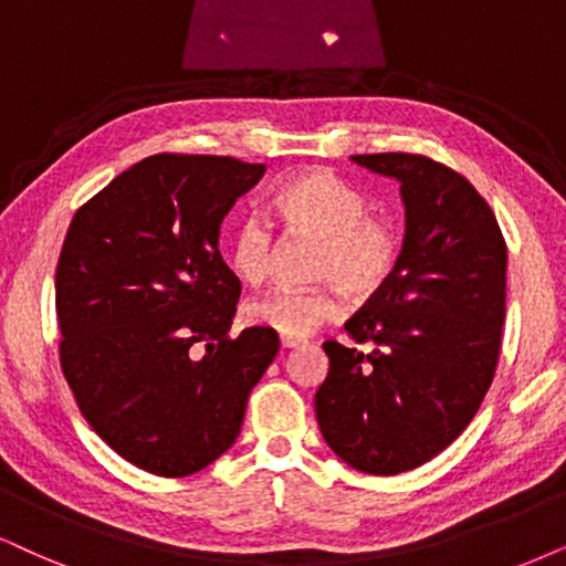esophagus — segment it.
Returning a JSON list of instances; mask_svg holds the SVG:
<instances>
[{
    "label": "esophagus",
    "instance_id": "34e87169",
    "mask_svg": "<svg viewBox=\"0 0 566 566\" xmlns=\"http://www.w3.org/2000/svg\"><path fill=\"white\" fill-rule=\"evenodd\" d=\"M279 342H282V347H284V349H292V347H300V345H305V339H303V336H287V334H282V336H279Z\"/></svg>",
    "mask_w": 566,
    "mask_h": 566
}]
</instances>
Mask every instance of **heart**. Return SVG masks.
I'll use <instances>...</instances> for the list:
<instances>
[{"label":"heart","mask_w":566,"mask_h":566,"mask_svg":"<svg viewBox=\"0 0 566 566\" xmlns=\"http://www.w3.org/2000/svg\"><path fill=\"white\" fill-rule=\"evenodd\" d=\"M269 211L287 234L324 242L318 276L345 284L355 295L368 297L395 274L402 234L386 217H370L366 192L328 169H307L284 180L269 200ZM230 269L245 284H261L274 261V230L259 213L240 219L227 242ZM347 313L342 290L318 287L307 292L276 290L250 300V324L287 336H311L324 324Z\"/></svg>","instance_id":"obj_1"}]
</instances>
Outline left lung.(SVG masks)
Listing matches in <instances>:
<instances>
[{
    "mask_svg": "<svg viewBox=\"0 0 566 566\" xmlns=\"http://www.w3.org/2000/svg\"><path fill=\"white\" fill-rule=\"evenodd\" d=\"M349 159L399 182L405 242L389 282L345 324L374 349L324 345L316 418L349 468L397 475L443 452L489 391L502 347L506 245L491 206L443 164L418 154Z\"/></svg>",
    "mask_w": 566,
    "mask_h": 566,
    "instance_id": "1",
    "label": "left lung"
}]
</instances>
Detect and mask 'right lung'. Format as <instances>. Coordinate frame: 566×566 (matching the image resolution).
<instances>
[{
    "label": "right lung",
    "instance_id": "obj_1",
    "mask_svg": "<svg viewBox=\"0 0 566 566\" xmlns=\"http://www.w3.org/2000/svg\"><path fill=\"white\" fill-rule=\"evenodd\" d=\"M263 171L230 156H148L64 238V378L93 431L146 473L182 478L219 460L279 353L271 328L227 336L240 279L219 253L221 221Z\"/></svg>",
    "mask_w": 566,
    "mask_h": 566
}]
</instances>
